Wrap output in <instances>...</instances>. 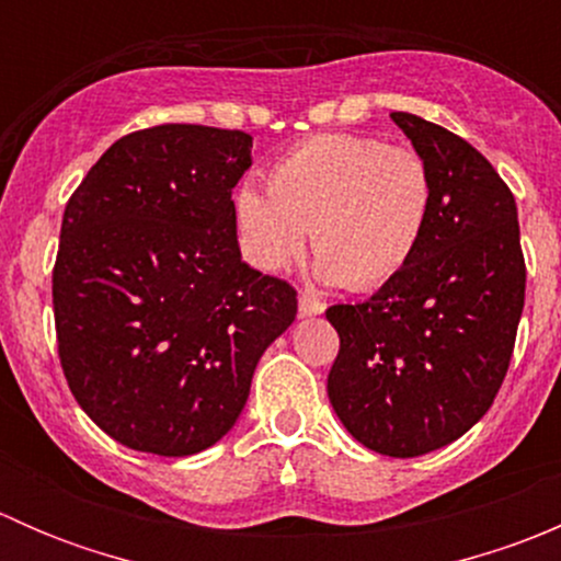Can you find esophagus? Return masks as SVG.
I'll use <instances>...</instances> for the list:
<instances>
[{"mask_svg": "<svg viewBox=\"0 0 561 561\" xmlns=\"http://www.w3.org/2000/svg\"><path fill=\"white\" fill-rule=\"evenodd\" d=\"M298 312H301V317H314V314H322L325 312V304L320 301V298H312V296H298Z\"/></svg>", "mask_w": 561, "mask_h": 561, "instance_id": "1", "label": "esophagus"}]
</instances>
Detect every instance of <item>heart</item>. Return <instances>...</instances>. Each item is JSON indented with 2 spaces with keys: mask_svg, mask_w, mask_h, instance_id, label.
I'll return each mask as SVG.
<instances>
[{
  "mask_svg": "<svg viewBox=\"0 0 561 561\" xmlns=\"http://www.w3.org/2000/svg\"><path fill=\"white\" fill-rule=\"evenodd\" d=\"M432 173L421 154L366 135H317L268 173V195L244 184L236 219L249 257L282 274L307 249L314 274L353 290L386 285L412 260L432 214Z\"/></svg>",
  "mask_w": 561,
  "mask_h": 561,
  "instance_id": "b5f03b06",
  "label": "heart"
}]
</instances>
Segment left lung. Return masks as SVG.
Here are the masks:
<instances>
[{
  "label": "left lung",
  "instance_id": "left-lung-1",
  "mask_svg": "<svg viewBox=\"0 0 561 561\" xmlns=\"http://www.w3.org/2000/svg\"><path fill=\"white\" fill-rule=\"evenodd\" d=\"M390 118L432 173V214L393 279L325 312L342 342L328 399L360 445L412 458L489 412L516 344L526 268L516 197L491 162L439 124Z\"/></svg>",
  "mask_w": 561,
  "mask_h": 561
}]
</instances>
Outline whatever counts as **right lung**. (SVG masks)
I'll use <instances>...</instances> for the list:
<instances>
[{"label": "right lung", "instance_id": "right-lung-1", "mask_svg": "<svg viewBox=\"0 0 561 561\" xmlns=\"http://www.w3.org/2000/svg\"><path fill=\"white\" fill-rule=\"evenodd\" d=\"M252 135L162 124L124 135L72 192L54 265L67 386L116 443L211 448L254 366L293 325L296 290L241 260L233 186Z\"/></svg>", "mask_w": 561, "mask_h": 561}]
</instances>
